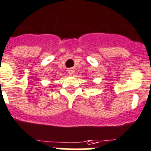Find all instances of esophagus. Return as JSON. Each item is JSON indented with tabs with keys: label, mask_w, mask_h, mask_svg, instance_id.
<instances>
[{
	"label": "esophagus",
	"mask_w": 151,
	"mask_h": 151,
	"mask_svg": "<svg viewBox=\"0 0 151 151\" xmlns=\"http://www.w3.org/2000/svg\"><path fill=\"white\" fill-rule=\"evenodd\" d=\"M68 73L69 75H73L74 74V70L72 69V68H70V69L68 70Z\"/></svg>",
	"instance_id": "1"
}]
</instances>
